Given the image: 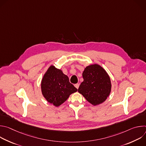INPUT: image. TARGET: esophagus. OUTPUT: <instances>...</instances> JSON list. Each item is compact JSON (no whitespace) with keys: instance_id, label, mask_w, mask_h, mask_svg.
I'll return each mask as SVG.
<instances>
[{"instance_id":"1","label":"esophagus","mask_w":146,"mask_h":146,"mask_svg":"<svg viewBox=\"0 0 146 146\" xmlns=\"http://www.w3.org/2000/svg\"><path fill=\"white\" fill-rule=\"evenodd\" d=\"M74 87H75L77 89H78V87H79V84H74Z\"/></svg>"}]
</instances>
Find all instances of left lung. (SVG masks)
<instances>
[{
    "mask_svg": "<svg viewBox=\"0 0 146 146\" xmlns=\"http://www.w3.org/2000/svg\"><path fill=\"white\" fill-rule=\"evenodd\" d=\"M84 79L78 92L94 106L103 103L111 90L110 78L101 66L94 64L87 66L82 72Z\"/></svg>",
    "mask_w": 146,
    "mask_h": 146,
    "instance_id": "1",
    "label": "left lung"
}]
</instances>
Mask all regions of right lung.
Instances as JSON below:
<instances>
[{"instance_id":"add662e5","label":"right lung","mask_w":146,"mask_h":146,"mask_svg":"<svg viewBox=\"0 0 146 146\" xmlns=\"http://www.w3.org/2000/svg\"><path fill=\"white\" fill-rule=\"evenodd\" d=\"M41 90L48 102L55 107L64 103L77 89L70 83L69 77L61 69L51 65L41 81Z\"/></svg>"}]
</instances>
